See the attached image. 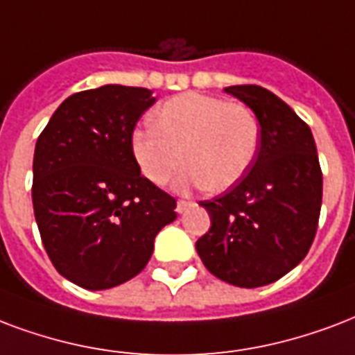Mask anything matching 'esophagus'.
Instances as JSON below:
<instances>
[{
    "label": "esophagus",
    "instance_id": "34e87169",
    "mask_svg": "<svg viewBox=\"0 0 355 355\" xmlns=\"http://www.w3.org/2000/svg\"><path fill=\"white\" fill-rule=\"evenodd\" d=\"M191 205H193V202H191V201H184V199H180V201L177 202V212L178 214H184V212H186V210H188L189 207H191Z\"/></svg>",
    "mask_w": 355,
    "mask_h": 355
}]
</instances>
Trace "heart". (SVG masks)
Wrapping results in <instances>:
<instances>
[{
	"mask_svg": "<svg viewBox=\"0 0 355 355\" xmlns=\"http://www.w3.org/2000/svg\"><path fill=\"white\" fill-rule=\"evenodd\" d=\"M130 147L147 180L164 186L182 158L178 189L205 186L223 191L240 182L255 164L261 123L240 102L202 93H184L159 105L153 126L137 128Z\"/></svg>",
	"mask_w": 355,
	"mask_h": 355,
	"instance_id": "1",
	"label": "heart"
}]
</instances>
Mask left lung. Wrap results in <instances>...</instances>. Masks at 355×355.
Returning <instances> with one entry per match:
<instances>
[{"label": "left lung", "mask_w": 355, "mask_h": 355, "mask_svg": "<svg viewBox=\"0 0 355 355\" xmlns=\"http://www.w3.org/2000/svg\"><path fill=\"white\" fill-rule=\"evenodd\" d=\"M255 112L261 147L250 173L225 193L199 205L210 229L197 240L202 264L242 288L281 279L304 261L322 207V169L307 123L259 85L225 89Z\"/></svg>", "instance_id": "1"}]
</instances>
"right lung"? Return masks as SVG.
Listing matches in <instances>:
<instances>
[{
  "label": "right lung",
  "instance_id": "right-lung-1",
  "mask_svg": "<svg viewBox=\"0 0 355 355\" xmlns=\"http://www.w3.org/2000/svg\"><path fill=\"white\" fill-rule=\"evenodd\" d=\"M150 94L124 85L74 93L37 139L31 197L42 245L81 288L135 277L156 234L177 218L175 197L143 177L130 147Z\"/></svg>",
  "mask_w": 355,
  "mask_h": 355
}]
</instances>
